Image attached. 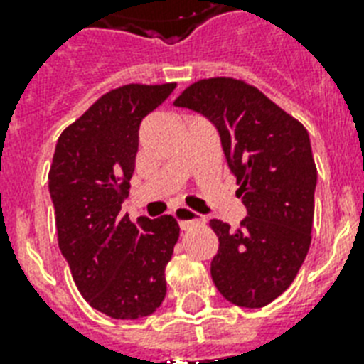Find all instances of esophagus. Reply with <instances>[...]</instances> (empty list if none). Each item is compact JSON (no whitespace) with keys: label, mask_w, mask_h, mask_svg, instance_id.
Returning <instances> with one entry per match:
<instances>
[{"label":"esophagus","mask_w":364,"mask_h":364,"mask_svg":"<svg viewBox=\"0 0 364 364\" xmlns=\"http://www.w3.org/2000/svg\"><path fill=\"white\" fill-rule=\"evenodd\" d=\"M173 217H176L177 221H179V227H181V230H188V228L196 227V225H204L205 219L200 213H196V211L188 210V208H185V205H179V208H176L173 210Z\"/></svg>","instance_id":"esophagus-1"}]
</instances>
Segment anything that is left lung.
<instances>
[{"instance_id":"left-lung-1","label":"left lung","mask_w":364,"mask_h":364,"mask_svg":"<svg viewBox=\"0 0 364 364\" xmlns=\"http://www.w3.org/2000/svg\"><path fill=\"white\" fill-rule=\"evenodd\" d=\"M173 104L215 124L247 208L236 230L210 221L219 238L213 283L236 306L270 304L293 283L310 249L317 170L308 130L259 88L232 77L193 82Z\"/></svg>"}]
</instances>
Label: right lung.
I'll use <instances>...</instances> for the list:
<instances>
[{"label": "right lung", "instance_id": "1", "mask_svg": "<svg viewBox=\"0 0 364 364\" xmlns=\"http://www.w3.org/2000/svg\"><path fill=\"white\" fill-rule=\"evenodd\" d=\"M173 88H113L60 134L54 149L48 191L60 251L79 293L113 319L151 316L166 296L179 225L171 215L132 223L121 204L136 168L139 124Z\"/></svg>", "mask_w": 364, "mask_h": 364}]
</instances>
